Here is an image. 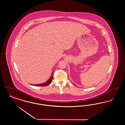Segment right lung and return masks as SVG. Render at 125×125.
<instances>
[{
    "label": "right lung",
    "instance_id": "1",
    "mask_svg": "<svg viewBox=\"0 0 125 125\" xmlns=\"http://www.w3.org/2000/svg\"><path fill=\"white\" fill-rule=\"evenodd\" d=\"M52 79H53V73H52V75H51V77L49 78V79L48 80L47 82H46L44 83H42V84H36V85L34 84L33 85L34 86H47L52 83Z\"/></svg>",
    "mask_w": 125,
    "mask_h": 125
}]
</instances>
